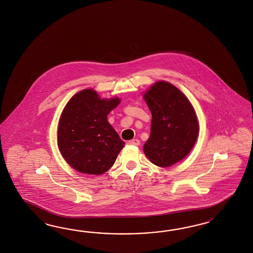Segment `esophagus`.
<instances>
[{"mask_svg": "<svg viewBox=\"0 0 253 253\" xmlns=\"http://www.w3.org/2000/svg\"><path fill=\"white\" fill-rule=\"evenodd\" d=\"M128 144L129 145H134V146H138L139 145V140L138 139H131L128 141Z\"/></svg>", "mask_w": 253, "mask_h": 253, "instance_id": "obj_1", "label": "esophagus"}]
</instances>
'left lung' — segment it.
<instances>
[{
  "instance_id": "8db88e82",
  "label": "left lung",
  "mask_w": 253,
  "mask_h": 253,
  "mask_svg": "<svg viewBox=\"0 0 253 253\" xmlns=\"http://www.w3.org/2000/svg\"><path fill=\"white\" fill-rule=\"evenodd\" d=\"M144 99L152 116L145 154L155 166H173L188 155L197 140L199 125L194 109L177 87L166 81L152 85Z\"/></svg>"
}]
</instances>
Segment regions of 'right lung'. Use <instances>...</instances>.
<instances>
[{
    "label": "right lung",
    "instance_id": "obj_1",
    "mask_svg": "<svg viewBox=\"0 0 253 253\" xmlns=\"http://www.w3.org/2000/svg\"><path fill=\"white\" fill-rule=\"evenodd\" d=\"M119 102L118 98L101 100L93 89H84L65 105L58 126V147L77 171L98 175L114 166L125 142L107 115Z\"/></svg>",
    "mask_w": 253,
    "mask_h": 253
}]
</instances>
